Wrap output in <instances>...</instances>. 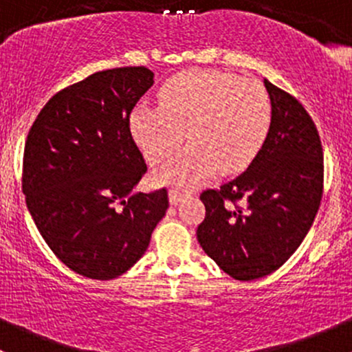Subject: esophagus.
I'll list each match as a JSON object with an SVG mask.
<instances>
[{
  "label": "esophagus",
  "instance_id": "34e87169",
  "mask_svg": "<svg viewBox=\"0 0 352 352\" xmlns=\"http://www.w3.org/2000/svg\"><path fill=\"white\" fill-rule=\"evenodd\" d=\"M181 198H183V195H181L177 190L169 191V203H171V205H177V203L181 201Z\"/></svg>",
  "mask_w": 352,
  "mask_h": 352
}]
</instances>
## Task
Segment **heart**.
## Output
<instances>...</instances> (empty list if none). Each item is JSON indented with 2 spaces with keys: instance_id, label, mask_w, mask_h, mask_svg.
I'll return each instance as SVG.
<instances>
[{
  "instance_id": "1",
  "label": "heart",
  "mask_w": 352,
  "mask_h": 352,
  "mask_svg": "<svg viewBox=\"0 0 352 352\" xmlns=\"http://www.w3.org/2000/svg\"><path fill=\"white\" fill-rule=\"evenodd\" d=\"M161 107L139 104L130 130L152 164L183 144L190 146L162 166L152 181L193 188L217 171L235 173L252 162L271 126L273 107L256 79L232 72L193 69L176 74L159 93Z\"/></svg>"
}]
</instances>
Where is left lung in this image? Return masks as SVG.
<instances>
[{"label": "left lung", "instance_id": "1", "mask_svg": "<svg viewBox=\"0 0 352 352\" xmlns=\"http://www.w3.org/2000/svg\"><path fill=\"white\" fill-rule=\"evenodd\" d=\"M271 126L249 168L220 190L200 195L197 237L222 271L251 281L283 266L314 223L324 190L317 126L295 96L264 79Z\"/></svg>", "mask_w": 352, "mask_h": 352}]
</instances>
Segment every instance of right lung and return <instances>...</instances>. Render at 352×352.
<instances>
[{"label": "right lung", "instance_id": "right-lung-1", "mask_svg": "<svg viewBox=\"0 0 352 352\" xmlns=\"http://www.w3.org/2000/svg\"><path fill=\"white\" fill-rule=\"evenodd\" d=\"M152 85L144 66L95 72L50 98L28 132V212L50 251L81 276L113 280L129 271L169 206L166 188L133 193L147 166L130 113Z\"/></svg>", "mask_w": 352, "mask_h": 352}]
</instances>
